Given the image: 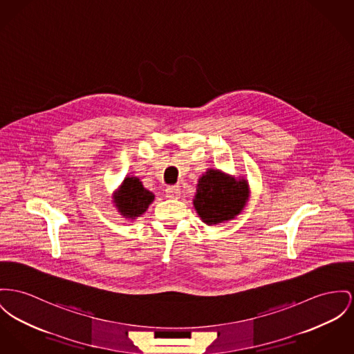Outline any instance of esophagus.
Masks as SVG:
<instances>
[{"mask_svg": "<svg viewBox=\"0 0 354 354\" xmlns=\"http://www.w3.org/2000/svg\"><path fill=\"white\" fill-rule=\"evenodd\" d=\"M166 196L169 197V198H180V196H181V190H180V187H167L166 188Z\"/></svg>", "mask_w": 354, "mask_h": 354, "instance_id": "34e87169", "label": "esophagus"}]
</instances>
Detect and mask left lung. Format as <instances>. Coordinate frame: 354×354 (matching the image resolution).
Instances as JSON below:
<instances>
[{
    "label": "left lung",
    "mask_w": 354,
    "mask_h": 354,
    "mask_svg": "<svg viewBox=\"0 0 354 354\" xmlns=\"http://www.w3.org/2000/svg\"><path fill=\"white\" fill-rule=\"evenodd\" d=\"M248 196L247 180L208 169L198 180L193 205L201 220L213 225L235 218L245 207Z\"/></svg>",
    "instance_id": "1"
}]
</instances>
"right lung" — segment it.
Masks as SVG:
<instances>
[{
    "mask_svg": "<svg viewBox=\"0 0 354 354\" xmlns=\"http://www.w3.org/2000/svg\"><path fill=\"white\" fill-rule=\"evenodd\" d=\"M154 194L143 188L138 177H126L114 194V203L118 208V212L126 217L134 220L140 217L149 205L153 203Z\"/></svg>",
    "mask_w": 354,
    "mask_h": 354,
    "instance_id": "add662e5",
    "label": "right lung"
}]
</instances>
